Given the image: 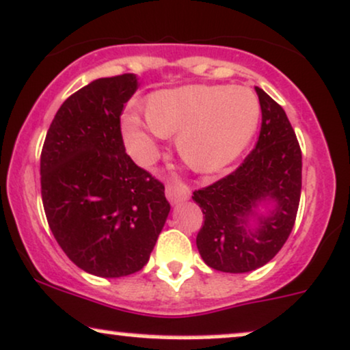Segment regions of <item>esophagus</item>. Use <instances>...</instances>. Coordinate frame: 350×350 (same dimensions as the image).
Returning <instances> with one entry per match:
<instances>
[{
    "label": "esophagus",
    "mask_w": 350,
    "mask_h": 350,
    "mask_svg": "<svg viewBox=\"0 0 350 350\" xmlns=\"http://www.w3.org/2000/svg\"><path fill=\"white\" fill-rule=\"evenodd\" d=\"M165 193L170 203H180V201L190 198V188L185 187L183 183H178V182L167 183Z\"/></svg>",
    "instance_id": "esophagus-1"
}]
</instances>
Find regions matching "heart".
<instances>
[{"label":"heart","instance_id":"heart-1","mask_svg":"<svg viewBox=\"0 0 350 350\" xmlns=\"http://www.w3.org/2000/svg\"><path fill=\"white\" fill-rule=\"evenodd\" d=\"M144 126L134 114L122 122L131 155L149 165L159 155L160 135H175L185 162L201 174H215L249 146L260 116L257 96L245 86L188 85L154 93Z\"/></svg>","mask_w":350,"mask_h":350}]
</instances>
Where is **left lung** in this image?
<instances>
[{"mask_svg":"<svg viewBox=\"0 0 350 350\" xmlns=\"http://www.w3.org/2000/svg\"><path fill=\"white\" fill-rule=\"evenodd\" d=\"M262 124L256 147L232 174L193 191L203 211L196 245L211 269L244 273L264 267L280 252L297 219L301 195V149L285 111L256 86ZM274 203L256 232L248 216L260 202Z\"/></svg>","mask_w":350,"mask_h":350,"instance_id":"1","label":"left lung"}]
</instances>
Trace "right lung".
<instances>
[{"mask_svg":"<svg viewBox=\"0 0 350 350\" xmlns=\"http://www.w3.org/2000/svg\"><path fill=\"white\" fill-rule=\"evenodd\" d=\"M135 90L133 73L78 90L57 111L40 154L49 228L70 260L96 277L139 272L170 213L163 183L126 154L121 114Z\"/></svg>","mask_w":350,"mask_h":350,"instance_id":"add662e5","label":"right lung"}]
</instances>
